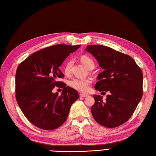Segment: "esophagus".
Here are the masks:
<instances>
[{
  "label": "esophagus",
  "instance_id": "1",
  "mask_svg": "<svg viewBox=\"0 0 156 156\" xmlns=\"http://www.w3.org/2000/svg\"><path fill=\"white\" fill-rule=\"evenodd\" d=\"M80 97L85 98V97H87L88 95H87V94H80Z\"/></svg>",
  "mask_w": 156,
  "mask_h": 156
}]
</instances>
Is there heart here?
<instances>
[{
  "mask_svg": "<svg viewBox=\"0 0 156 156\" xmlns=\"http://www.w3.org/2000/svg\"><path fill=\"white\" fill-rule=\"evenodd\" d=\"M80 61L83 64L88 68L89 69L91 67H94V62L91 58L88 56H83L80 58ZM73 60L70 59L67 60L64 67V72L66 75H69L72 72V68L73 66ZM91 84L90 79H82V78H73L69 81V85L76 90L81 92H87L89 91Z\"/></svg>",
  "mask_w": 156,
  "mask_h": 156,
  "instance_id": "b5f03b06",
  "label": "heart"
}]
</instances>
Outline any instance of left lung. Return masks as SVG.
<instances>
[{"label": "left lung", "instance_id": "obj_1", "mask_svg": "<svg viewBox=\"0 0 156 156\" xmlns=\"http://www.w3.org/2000/svg\"><path fill=\"white\" fill-rule=\"evenodd\" d=\"M86 51L96 58L104 71L98 76L95 88L108 91L106 101L94 95L91 113L96 122L105 127H117L125 123L135 112L143 94V75L131 56L109 47L88 45Z\"/></svg>", "mask_w": 156, "mask_h": 156}]
</instances>
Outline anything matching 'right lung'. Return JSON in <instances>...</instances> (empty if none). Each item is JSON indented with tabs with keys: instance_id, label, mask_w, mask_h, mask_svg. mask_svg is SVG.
Masks as SVG:
<instances>
[{
	"instance_id": "right-lung-1",
	"label": "right lung",
	"mask_w": 156,
	"mask_h": 156,
	"mask_svg": "<svg viewBox=\"0 0 156 156\" xmlns=\"http://www.w3.org/2000/svg\"><path fill=\"white\" fill-rule=\"evenodd\" d=\"M80 47L55 44L34 53L18 65L16 99L23 114L37 127L44 130L58 128L80 97L76 89L57 81L64 77L59 67ZM55 86L63 88L61 95L52 93Z\"/></svg>"
}]
</instances>
